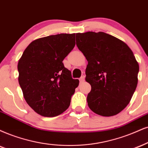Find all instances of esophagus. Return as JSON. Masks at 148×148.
<instances>
[{
  "label": "esophagus",
  "instance_id": "34e87169",
  "mask_svg": "<svg viewBox=\"0 0 148 148\" xmlns=\"http://www.w3.org/2000/svg\"><path fill=\"white\" fill-rule=\"evenodd\" d=\"M79 82H80V83H82L84 82V76H82V77H80Z\"/></svg>",
  "mask_w": 148,
  "mask_h": 148
}]
</instances>
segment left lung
I'll return each mask as SVG.
<instances>
[{"label":"left lung","mask_w":148,"mask_h":148,"mask_svg":"<svg viewBox=\"0 0 148 148\" xmlns=\"http://www.w3.org/2000/svg\"><path fill=\"white\" fill-rule=\"evenodd\" d=\"M77 46L88 65L87 96L92 112L103 116L117 114L130 103L138 83L139 66L124 42L104 32L77 33Z\"/></svg>","instance_id":"8db88e82"}]
</instances>
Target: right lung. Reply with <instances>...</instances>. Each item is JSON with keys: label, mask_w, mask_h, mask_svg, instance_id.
<instances>
[{"label": "right lung", "mask_w": 148, "mask_h": 148, "mask_svg": "<svg viewBox=\"0 0 148 148\" xmlns=\"http://www.w3.org/2000/svg\"><path fill=\"white\" fill-rule=\"evenodd\" d=\"M75 45V34L38 38L24 51L18 64V82L25 101L38 114L53 117L69 107L79 80L62 63Z\"/></svg>", "instance_id": "obj_1"}]
</instances>
